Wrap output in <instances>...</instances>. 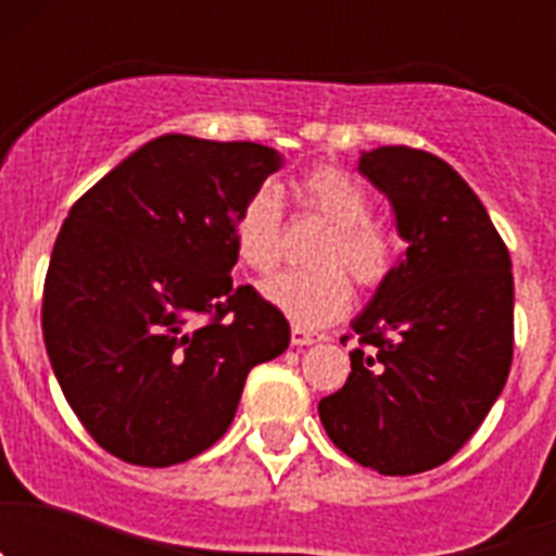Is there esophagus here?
<instances>
[{
	"mask_svg": "<svg viewBox=\"0 0 556 556\" xmlns=\"http://www.w3.org/2000/svg\"><path fill=\"white\" fill-rule=\"evenodd\" d=\"M323 333H312V331H306V328H298L294 326L292 328V345L294 348H303V345H314V342H323Z\"/></svg>",
	"mask_w": 556,
	"mask_h": 556,
	"instance_id": "esophagus-1",
	"label": "esophagus"
}]
</instances>
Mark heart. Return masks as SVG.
<instances>
[{"label": "heart", "instance_id": "b5f03b06", "mask_svg": "<svg viewBox=\"0 0 556 556\" xmlns=\"http://www.w3.org/2000/svg\"><path fill=\"white\" fill-rule=\"evenodd\" d=\"M308 208L333 225L320 244L312 273H283L262 287V298L289 317L298 328H317L339 320L351 306V273L362 289H376L387 281L395 264V250L387 233L370 223L372 203L367 191L337 166H317L298 184ZM236 258L248 269L267 275L281 262V200L269 186H262L236 214Z\"/></svg>", "mask_w": 556, "mask_h": 556}]
</instances>
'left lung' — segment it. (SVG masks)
Returning a JSON list of instances; mask_svg holds the SVG:
<instances>
[{"label": "left lung", "instance_id": "left-lung-1", "mask_svg": "<svg viewBox=\"0 0 556 556\" xmlns=\"http://www.w3.org/2000/svg\"><path fill=\"white\" fill-rule=\"evenodd\" d=\"M358 172L392 205L406 250L351 320L345 387L323 397L342 454L384 476L443 465L488 417L513 365L507 244L454 166L409 147L362 150Z\"/></svg>", "mask_w": 556, "mask_h": 556}]
</instances>
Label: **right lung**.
Returning a JSON list of instances; mask_svg holds the SVG:
<instances>
[{
    "label": "right lung",
    "instance_id": "1",
    "mask_svg": "<svg viewBox=\"0 0 556 556\" xmlns=\"http://www.w3.org/2000/svg\"><path fill=\"white\" fill-rule=\"evenodd\" d=\"M281 166L273 147L166 132L72 205L43 342L108 454L144 468L203 454L233 424L248 372L289 348L287 317L230 281L236 214Z\"/></svg>",
    "mask_w": 556,
    "mask_h": 556
}]
</instances>
